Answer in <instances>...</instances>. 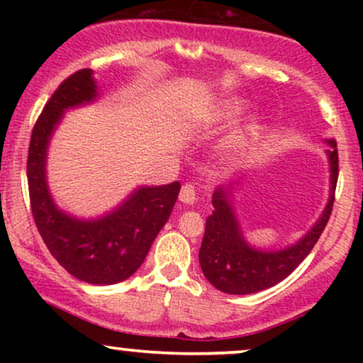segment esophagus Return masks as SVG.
Instances as JSON below:
<instances>
[{
	"mask_svg": "<svg viewBox=\"0 0 363 363\" xmlns=\"http://www.w3.org/2000/svg\"><path fill=\"white\" fill-rule=\"evenodd\" d=\"M180 201L186 203V205H193L196 201V186L193 183H185L180 191Z\"/></svg>",
	"mask_w": 363,
	"mask_h": 363,
	"instance_id": "obj_1",
	"label": "esophagus"
}]
</instances>
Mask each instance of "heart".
<instances>
[{
  "mask_svg": "<svg viewBox=\"0 0 363 363\" xmlns=\"http://www.w3.org/2000/svg\"><path fill=\"white\" fill-rule=\"evenodd\" d=\"M245 107H246V104L240 101V99H233V101H230L225 107H223V117H226V118L238 117L242 111H245ZM230 147L235 148V150L236 148H240L241 147L240 138H233Z\"/></svg>",
  "mask_w": 363,
  "mask_h": 363,
  "instance_id": "b5f03b06",
  "label": "heart"
}]
</instances>
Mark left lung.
I'll return each instance as SVG.
<instances>
[{
	"instance_id": "left-lung-1",
	"label": "left lung",
	"mask_w": 363,
	"mask_h": 363,
	"mask_svg": "<svg viewBox=\"0 0 363 363\" xmlns=\"http://www.w3.org/2000/svg\"><path fill=\"white\" fill-rule=\"evenodd\" d=\"M330 158V198L320 220L296 246L276 252L251 250L242 241L240 228L233 216L226 188H218L213 195V211L206 218L205 236L200 247L203 274L216 289L226 294H252L286 279L312 251L332 215L335 186L339 178V153L337 143L329 140Z\"/></svg>"
}]
</instances>
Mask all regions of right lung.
Instances as JSON below:
<instances>
[{
  "mask_svg": "<svg viewBox=\"0 0 363 363\" xmlns=\"http://www.w3.org/2000/svg\"><path fill=\"white\" fill-rule=\"evenodd\" d=\"M96 94L91 69H81L59 84L33 127L28 188L34 223L54 259L77 279L107 286L140 267L170 218L180 183L140 188L112 215L96 221L74 220L54 206L44 175L49 137L66 108L92 101Z\"/></svg>",
  "mask_w": 363,
  "mask_h": 363,
  "instance_id": "right-lung-1",
  "label": "right lung"
}]
</instances>
